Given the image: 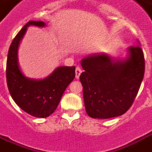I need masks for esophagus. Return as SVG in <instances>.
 Instances as JSON below:
<instances>
[{
  "mask_svg": "<svg viewBox=\"0 0 152 152\" xmlns=\"http://www.w3.org/2000/svg\"><path fill=\"white\" fill-rule=\"evenodd\" d=\"M81 73H82V69H80L79 67H77V68H76V70H75V78H77V79H78Z\"/></svg>",
  "mask_w": 152,
  "mask_h": 152,
  "instance_id": "obj_1",
  "label": "esophagus"
}]
</instances>
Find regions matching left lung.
Segmentation results:
<instances>
[{
  "instance_id": "obj_1",
  "label": "left lung",
  "mask_w": 152,
  "mask_h": 152,
  "mask_svg": "<svg viewBox=\"0 0 152 152\" xmlns=\"http://www.w3.org/2000/svg\"><path fill=\"white\" fill-rule=\"evenodd\" d=\"M81 66L84 72L79 79L88 116L109 119L130 109L145 73L140 46L128 48L125 58H114L106 53L88 55L81 60Z\"/></svg>"
}]
</instances>
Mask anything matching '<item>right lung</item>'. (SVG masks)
<instances>
[{
  "label": "right lung",
  "instance_id": "right-lung-1",
  "mask_svg": "<svg viewBox=\"0 0 152 152\" xmlns=\"http://www.w3.org/2000/svg\"><path fill=\"white\" fill-rule=\"evenodd\" d=\"M46 26L43 21H30L12 41L7 62V83L13 100L22 110L37 118L52 115L69 83L75 77V67L62 66L42 79L26 78L18 64V48L27 27Z\"/></svg>",
  "mask_w": 152,
  "mask_h": 152
}]
</instances>
